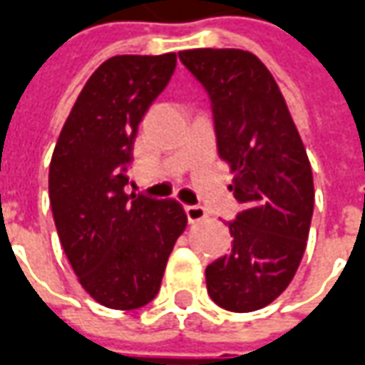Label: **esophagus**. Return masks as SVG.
<instances>
[{"label":"esophagus","instance_id":"1","mask_svg":"<svg viewBox=\"0 0 365 365\" xmlns=\"http://www.w3.org/2000/svg\"><path fill=\"white\" fill-rule=\"evenodd\" d=\"M185 210H187V218L190 224H195V222H202V220L208 218V212L204 210L202 206H187Z\"/></svg>","mask_w":365,"mask_h":365}]
</instances>
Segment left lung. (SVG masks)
<instances>
[{
	"instance_id": "8db88e82",
	"label": "left lung",
	"mask_w": 365,
	"mask_h": 365,
	"mask_svg": "<svg viewBox=\"0 0 365 365\" xmlns=\"http://www.w3.org/2000/svg\"><path fill=\"white\" fill-rule=\"evenodd\" d=\"M178 58L210 96L218 155L234 173L228 188L244 206L228 224L232 252L206 267V289L226 311H257L299 269L314 208L311 163L277 82L255 54L192 48Z\"/></svg>"
}]
</instances>
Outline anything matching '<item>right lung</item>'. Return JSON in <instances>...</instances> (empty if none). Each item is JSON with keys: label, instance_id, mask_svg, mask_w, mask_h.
I'll use <instances>...</instances> for the list:
<instances>
[{"label": "right lung", "instance_id": "1", "mask_svg": "<svg viewBox=\"0 0 365 365\" xmlns=\"http://www.w3.org/2000/svg\"><path fill=\"white\" fill-rule=\"evenodd\" d=\"M177 54H120L88 78L48 169L53 218L72 269L94 301L133 311L159 293L187 214L177 200L125 195L143 115L169 84Z\"/></svg>", "mask_w": 365, "mask_h": 365}]
</instances>
